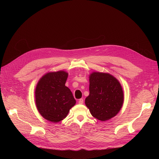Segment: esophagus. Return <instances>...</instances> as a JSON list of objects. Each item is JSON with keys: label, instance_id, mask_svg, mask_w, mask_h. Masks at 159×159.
<instances>
[{"label": "esophagus", "instance_id": "1", "mask_svg": "<svg viewBox=\"0 0 159 159\" xmlns=\"http://www.w3.org/2000/svg\"><path fill=\"white\" fill-rule=\"evenodd\" d=\"M83 102H84V100H83L82 99H80L79 100V104H82Z\"/></svg>", "mask_w": 159, "mask_h": 159}]
</instances>
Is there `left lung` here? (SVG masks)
Here are the masks:
<instances>
[{"label": "left lung", "mask_w": 159, "mask_h": 159, "mask_svg": "<svg viewBox=\"0 0 159 159\" xmlns=\"http://www.w3.org/2000/svg\"><path fill=\"white\" fill-rule=\"evenodd\" d=\"M124 102L119 80L108 73L93 72L89 75V95L85 104L95 118L105 121L115 117Z\"/></svg>", "instance_id": "obj_1"}]
</instances>
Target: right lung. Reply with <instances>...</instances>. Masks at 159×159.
I'll return each mask as SVG.
<instances>
[{
	"mask_svg": "<svg viewBox=\"0 0 159 159\" xmlns=\"http://www.w3.org/2000/svg\"><path fill=\"white\" fill-rule=\"evenodd\" d=\"M68 74L64 70L45 74L35 89V104L39 114L48 121H62L74 106L76 101L69 88L65 86Z\"/></svg>",
	"mask_w": 159,
	"mask_h": 159,
	"instance_id": "1",
	"label": "right lung"
}]
</instances>
